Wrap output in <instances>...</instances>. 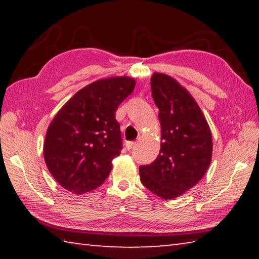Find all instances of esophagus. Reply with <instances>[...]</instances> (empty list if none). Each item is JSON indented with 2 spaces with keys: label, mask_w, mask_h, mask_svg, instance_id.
I'll return each mask as SVG.
<instances>
[{
  "label": "esophagus",
  "mask_w": 259,
  "mask_h": 259,
  "mask_svg": "<svg viewBox=\"0 0 259 259\" xmlns=\"http://www.w3.org/2000/svg\"><path fill=\"white\" fill-rule=\"evenodd\" d=\"M135 145H136L135 142H126V143H125V148H126V150H128V151H131V150H133V148L135 147Z\"/></svg>",
  "instance_id": "obj_1"
}]
</instances>
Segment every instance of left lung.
I'll return each instance as SVG.
<instances>
[{
  "mask_svg": "<svg viewBox=\"0 0 259 259\" xmlns=\"http://www.w3.org/2000/svg\"><path fill=\"white\" fill-rule=\"evenodd\" d=\"M159 108L161 148L156 160L140 165V182L161 199L181 196L196 185L211 162L212 137L204 115L190 93L171 76L151 77Z\"/></svg>",
  "mask_w": 259,
  "mask_h": 259,
  "instance_id": "1",
  "label": "left lung"
}]
</instances>
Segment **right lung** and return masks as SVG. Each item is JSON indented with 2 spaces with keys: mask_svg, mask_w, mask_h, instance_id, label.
<instances>
[{
  "mask_svg": "<svg viewBox=\"0 0 259 259\" xmlns=\"http://www.w3.org/2000/svg\"><path fill=\"white\" fill-rule=\"evenodd\" d=\"M135 85L128 76L102 78L77 91L56 114L43 155L59 185L83 194L106 181L122 150L115 112Z\"/></svg>",
  "mask_w": 259,
  "mask_h": 259,
  "instance_id": "right-lung-1",
  "label": "right lung"
}]
</instances>
